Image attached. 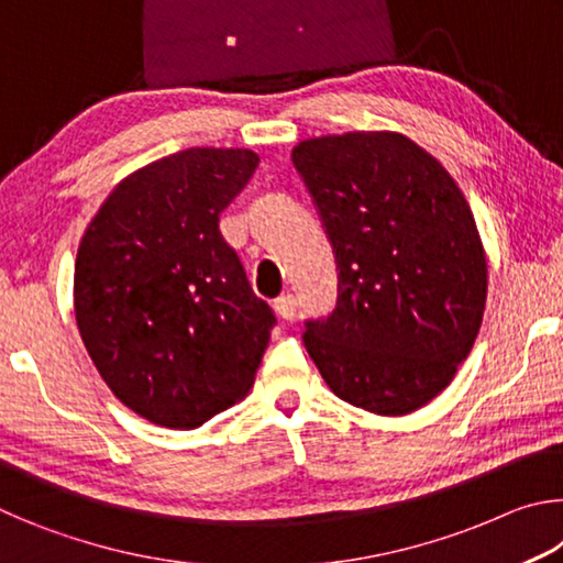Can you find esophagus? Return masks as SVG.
<instances>
[{
  "instance_id": "34e87169",
  "label": "esophagus",
  "mask_w": 563,
  "mask_h": 563,
  "mask_svg": "<svg viewBox=\"0 0 563 563\" xmlns=\"http://www.w3.org/2000/svg\"><path fill=\"white\" fill-rule=\"evenodd\" d=\"M273 308H275V312H278L283 320H292V316H295V298H292L290 292H285V295H280V298H275Z\"/></svg>"
}]
</instances>
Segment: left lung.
Instances as JSON below:
<instances>
[{
	"mask_svg": "<svg viewBox=\"0 0 563 563\" xmlns=\"http://www.w3.org/2000/svg\"><path fill=\"white\" fill-rule=\"evenodd\" d=\"M292 164L335 253L338 308L305 322L328 387L397 417L452 383L479 335L487 255L472 208L434 156L395 131L300 141Z\"/></svg>",
	"mask_w": 563,
	"mask_h": 563,
	"instance_id": "obj_1",
	"label": "left lung"
}]
</instances>
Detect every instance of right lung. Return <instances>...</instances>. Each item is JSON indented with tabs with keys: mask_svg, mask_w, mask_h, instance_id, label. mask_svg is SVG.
<instances>
[{
	"mask_svg": "<svg viewBox=\"0 0 563 563\" xmlns=\"http://www.w3.org/2000/svg\"><path fill=\"white\" fill-rule=\"evenodd\" d=\"M247 148H186L133 170L79 243L74 312L123 405L196 430L253 387L275 316L253 292L218 216L251 180Z\"/></svg>",
	"mask_w": 563,
	"mask_h": 563,
	"instance_id": "add662e5",
	"label": "right lung"
}]
</instances>
